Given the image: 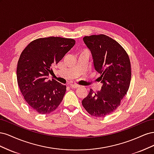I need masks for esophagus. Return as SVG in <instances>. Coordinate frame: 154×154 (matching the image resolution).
<instances>
[{
	"mask_svg": "<svg viewBox=\"0 0 154 154\" xmlns=\"http://www.w3.org/2000/svg\"><path fill=\"white\" fill-rule=\"evenodd\" d=\"M70 87H71V88H78L80 86L78 85H74V84H70Z\"/></svg>",
	"mask_w": 154,
	"mask_h": 154,
	"instance_id": "obj_1",
	"label": "esophagus"
}]
</instances>
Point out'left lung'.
Returning a JSON list of instances; mask_svg holds the SVG:
<instances>
[{
	"label": "left lung",
	"mask_w": 154,
	"mask_h": 154,
	"mask_svg": "<svg viewBox=\"0 0 154 154\" xmlns=\"http://www.w3.org/2000/svg\"><path fill=\"white\" fill-rule=\"evenodd\" d=\"M90 49L93 66L101 74V90L90 89L82 105L91 115L103 117L114 111L127 94L131 80V67L127 53L119 43L105 35L83 38Z\"/></svg>",
	"instance_id": "8db88e82"
}]
</instances>
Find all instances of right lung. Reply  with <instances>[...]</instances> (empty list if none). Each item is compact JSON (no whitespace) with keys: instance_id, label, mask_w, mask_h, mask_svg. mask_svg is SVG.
<instances>
[{"instance_id":"add662e5","label":"right lung","mask_w":154,"mask_h":154,"mask_svg":"<svg viewBox=\"0 0 154 154\" xmlns=\"http://www.w3.org/2000/svg\"><path fill=\"white\" fill-rule=\"evenodd\" d=\"M75 44L61 37L36 39L22 51L18 60L17 78L26 101L39 114L51 113L61 103L66 86L52 79L51 67L57 64Z\"/></svg>"}]
</instances>
